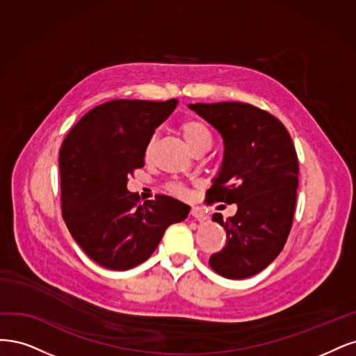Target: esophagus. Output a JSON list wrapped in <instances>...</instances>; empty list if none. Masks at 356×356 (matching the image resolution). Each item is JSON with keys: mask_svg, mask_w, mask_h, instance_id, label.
Returning <instances> with one entry per match:
<instances>
[{"mask_svg": "<svg viewBox=\"0 0 356 356\" xmlns=\"http://www.w3.org/2000/svg\"><path fill=\"white\" fill-rule=\"evenodd\" d=\"M191 216L193 217L195 220H198V222H202V220H204V211H202V209H200V207H192V209H191Z\"/></svg>", "mask_w": 356, "mask_h": 356, "instance_id": "34e87169", "label": "esophagus"}]
</instances>
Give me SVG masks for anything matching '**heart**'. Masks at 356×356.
<instances>
[{
  "mask_svg": "<svg viewBox=\"0 0 356 356\" xmlns=\"http://www.w3.org/2000/svg\"><path fill=\"white\" fill-rule=\"evenodd\" d=\"M180 133L185 139L186 145L191 147L192 152H197L204 149V151H209L211 142H213V136L210 129L205 125L201 120L198 118H189L186 121H183L180 124ZM154 146H155V139H151L147 142L145 147V156L149 158L154 152ZM170 189L173 191L177 195H185V189H183L180 185H171Z\"/></svg>",
  "mask_w": 356,
  "mask_h": 356,
  "instance_id": "b5f03b06",
  "label": "heart"
}]
</instances>
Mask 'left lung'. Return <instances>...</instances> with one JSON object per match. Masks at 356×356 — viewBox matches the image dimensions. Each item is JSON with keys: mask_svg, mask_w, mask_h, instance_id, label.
Instances as JSON below:
<instances>
[{"mask_svg": "<svg viewBox=\"0 0 356 356\" xmlns=\"http://www.w3.org/2000/svg\"><path fill=\"white\" fill-rule=\"evenodd\" d=\"M189 109L219 131L223 161L207 195L210 201L236 204L225 222L226 245L210 257L225 278L244 280L278 257L293 225L299 186V161L280 120L248 103H191Z\"/></svg>", "mask_w": 356, "mask_h": 356, "instance_id": "obj_1", "label": "left lung"}]
</instances>
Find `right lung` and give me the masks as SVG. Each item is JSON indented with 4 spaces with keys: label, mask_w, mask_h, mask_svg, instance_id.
I'll return each instance as SVG.
<instances>
[{
    "label": "right lung",
    "mask_w": 356,
    "mask_h": 356,
    "mask_svg": "<svg viewBox=\"0 0 356 356\" xmlns=\"http://www.w3.org/2000/svg\"><path fill=\"white\" fill-rule=\"evenodd\" d=\"M177 100H112L88 111L59 154L62 211L67 229L97 265L129 270L149 259L165 229L191 207L171 197L137 204L129 176L145 164V147Z\"/></svg>",
    "instance_id": "add662e5"
}]
</instances>
